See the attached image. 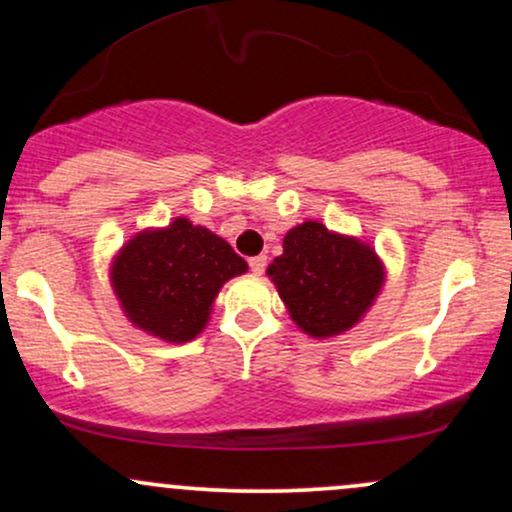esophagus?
<instances>
[{
  "label": "esophagus",
  "mask_w": 512,
  "mask_h": 512,
  "mask_svg": "<svg viewBox=\"0 0 512 512\" xmlns=\"http://www.w3.org/2000/svg\"><path fill=\"white\" fill-rule=\"evenodd\" d=\"M264 269H267V257L264 255H257V257H250V272L260 276Z\"/></svg>",
  "instance_id": "obj_1"
}]
</instances>
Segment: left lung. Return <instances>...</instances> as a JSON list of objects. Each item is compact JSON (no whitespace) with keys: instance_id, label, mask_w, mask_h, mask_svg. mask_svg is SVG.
I'll return each instance as SVG.
<instances>
[{"instance_id":"8db88e82","label":"left lung","mask_w":512,"mask_h":512,"mask_svg":"<svg viewBox=\"0 0 512 512\" xmlns=\"http://www.w3.org/2000/svg\"><path fill=\"white\" fill-rule=\"evenodd\" d=\"M272 276L291 320L310 337H334L361 320L383 286V262L361 240L305 221L284 238Z\"/></svg>"}]
</instances>
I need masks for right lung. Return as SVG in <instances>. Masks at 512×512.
I'll return each mask as SVG.
<instances>
[{
  "label": "right lung",
  "mask_w": 512,
  "mask_h": 512,
  "mask_svg": "<svg viewBox=\"0 0 512 512\" xmlns=\"http://www.w3.org/2000/svg\"><path fill=\"white\" fill-rule=\"evenodd\" d=\"M248 262L226 240L192 221L137 233L113 262V289L139 330L190 342L207 325L221 286L245 274Z\"/></svg>",
  "instance_id": "right-lung-1"
}]
</instances>
